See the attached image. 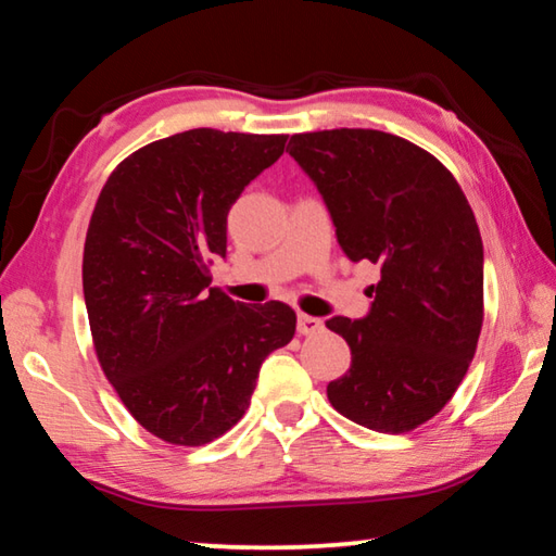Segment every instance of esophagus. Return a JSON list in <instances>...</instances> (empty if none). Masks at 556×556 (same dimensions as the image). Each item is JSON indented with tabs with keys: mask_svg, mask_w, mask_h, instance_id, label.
I'll return each mask as SVG.
<instances>
[{
	"mask_svg": "<svg viewBox=\"0 0 556 556\" xmlns=\"http://www.w3.org/2000/svg\"><path fill=\"white\" fill-rule=\"evenodd\" d=\"M324 328V321L316 316H308V314H299V321H296V331L301 336H314Z\"/></svg>",
	"mask_w": 556,
	"mask_h": 556,
	"instance_id": "esophagus-1",
	"label": "esophagus"
}]
</instances>
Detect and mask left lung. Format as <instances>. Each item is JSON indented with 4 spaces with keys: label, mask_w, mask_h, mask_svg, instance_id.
Here are the masks:
<instances>
[{
    "label": "left lung",
    "mask_w": 556,
    "mask_h": 556,
    "mask_svg": "<svg viewBox=\"0 0 556 556\" xmlns=\"http://www.w3.org/2000/svg\"><path fill=\"white\" fill-rule=\"evenodd\" d=\"M287 152L324 195L348 260L380 265L368 316L326 321L351 345L328 400L382 434L417 429L454 397L481 336L476 215L437 156L388 131H306Z\"/></svg>",
    "instance_id": "8db88e82"
}]
</instances>
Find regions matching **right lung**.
Returning <instances> with one entry per match:
<instances>
[{
  "label": "right lung",
  "mask_w": 556,
  "mask_h": 556,
  "mask_svg": "<svg viewBox=\"0 0 556 556\" xmlns=\"http://www.w3.org/2000/svg\"><path fill=\"white\" fill-rule=\"evenodd\" d=\"M285 144L208 127L159 139L110 174L92 211L83 294L100 368L168 444L203 446L238 425L262 361L294 338L291 306H244L211 287L230 205Z\"/></svg>",
  "instance_id": "right-lung-1"
}]
</instances>
